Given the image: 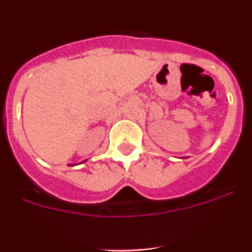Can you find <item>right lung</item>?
I'll list each match as a JSON object with an SVG mask.
<instances>
[{"instance_id":"1","label":"right lung","mask_w":252,"mask_h":252,"mask_svg":"<svg viewBox=\"0 0 252 252\" xmlns=\"http://www.w3.org/2000/svg\"><path fill=\"white\" fill-rule=\"evenodd\" d=\"M72 166H73V165H72Z\"/></svg>"}]
</instances>
